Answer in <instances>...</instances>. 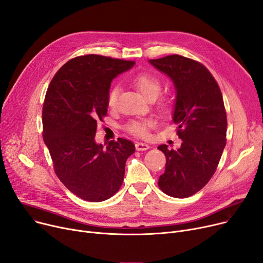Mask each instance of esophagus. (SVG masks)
<instances>
[{"label": "esophagus", "instance_id": "esophagus-1", "mask_svg": "<svg viewBox=\"0 0 263 263\" xmlns=\"http://www.w3.org/2000/svg\"><path fill=\"white\" fill-rule=\"evenodd\" d=\"M149 148V145L146 143H142V142H137L136 143V149L137 151H146V149Z\"/></svg>", "mask_w": 263, "mask_h": 263}]
</instances>
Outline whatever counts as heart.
Segmentation results:
<instances>
[{"mask_svg":"<svg viewBox=\"0 0 263 263\" xmlns=\"http://www.w3.org/2000/svg\"><path fill=\"white\" fill-rule=\"evenodd\" d=\"M133 83L136 85L142 95L146 98L156 97L160 91V81L151 73H139L133 78ZM120 92L119 85H114L108 94V104L110 107H115L118 101ZM153 124L152 120H134L126 125V129L136 135L144 137L147 135V128Z\"/></svg>","mask_w":263,"mask_h":263,"instance_id":"1","label":"heart"}]
</instances>
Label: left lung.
I'll use <instances>...</instances> for the list:
<instances>
[{"label":"left lung","mask_w":263,"mask_h":263,"mask_svg":"<svg viewBox=\"0 0 263 263\" xmlns=\"http://www.w3.org/2000/svg\"><path fill=\"white\" fill-rule=\"evenodd\" d=\"M170 78L176 90L172 121L182 139L179 148L161 144L166 169L158 180L165 194L186 198L199 192L213 176L226 145L227 116L219 86L199 62L173 54L148 60Z\"/></svg>","instance_id":"left-lung-1"}]
</instances>
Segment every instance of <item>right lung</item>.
<instances>
[{
    "instance_id": "right-lung-1",
    "label": "right lung",
    "mask_w": 263,
    "mask_h": 263,
    "mask_svg": "<svg viewBox=\"0 0 263 263\" xmlns=\"http://www.w3.org/2000/svg\"><path fill=\"white\" fill-rule=\"evenodd\" d=\"M133 61L87 54L62 66L49 84L43 107L44 142L66 189L90 202L114 196L123 183L125 162L135 144L118 138L95 141L97 122L107 115L111 81Z\"/></svg>"
}]
</instances>
